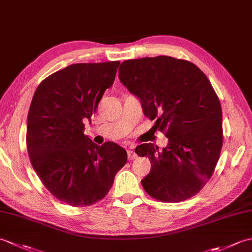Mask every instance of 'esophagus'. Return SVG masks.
I'll return each instance as SVG.
<instances>
[{
  "label": "esophagus",
  "instance_id": "esophagus-1",
  "mask_svg": "<svg viewBox=\"0 0 252 252\" xmlns=\"http://www.w3.org/2000/svg\"><path fill=\"white\" fill-rule=\"evenodd\" d=\"M127 158H129V160H133V159H136L137 158V155L134 153V151H133L132 147L127 151Z\"/></svg>",
  "mask_w": 252,
  "mask_h": 252
}]
</instances>
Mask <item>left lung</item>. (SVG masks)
Returning a JSON list of instances; mask_svg holds the SVG:
<instances>
[{"instance_id":"1","label":"left lung","mask_w":252,"mask_h":252,"mask_svg":"<svg viewBox=\"0 0 252 252\" xmlns=\"http://www.w3.org/2000/svg\"><path fill=\"white\" fill-rule=\"evenodd\" d=\"M119 79L169 138L161 152L152 143L135 148L152 164L144 189L164 202L195 196L212 176L223 145L221 104L206 74L190 62L157 56L123 62Z\"/></svg>"}]
</instances>
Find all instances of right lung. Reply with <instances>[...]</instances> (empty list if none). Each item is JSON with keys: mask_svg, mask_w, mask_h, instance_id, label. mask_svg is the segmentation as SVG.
Returning a JSON list of instances; mask_svg holds the SVG:
<instances>
[{"mask_svg": "<svg viewBox=\"0 0 252 252\" xmlns=\"http://www.w3.org/2000/svg\"><path fill=\"white\" fill-rule=\"evenodd\" d=\"M120 62L73 63L36 88L27 123L32 167L58 200L72 207L94 205L108 194L126 152L114 142L96 145L84 134Z\"/></svg>", "mask_w": 252, "mask_h": 252, "instance_id": "obj_1", "label": "right lung"}]
</instances>
